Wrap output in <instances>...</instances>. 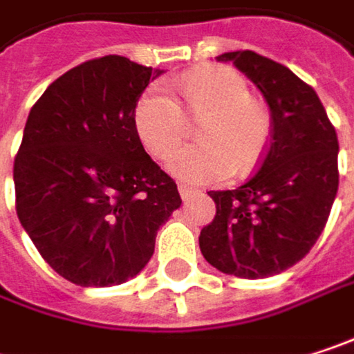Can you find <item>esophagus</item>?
I'll use <instances>...</instances> for the list:
<instances>
[{
    "mask_svg": "<svg viewBox=\"0 0 354 354\" xmlns=\"http://www.w3.org/2000/svg\"><path fill=\"white\" fill-rule=\"evenodd\" d=\"M178 192H180V196L182 198H190L192 194H196L198 190L196 188H192V186H188V184H178Z\"/></svg>",
    "mask_w": 354,
    "mask_h": 354,
    "instance_id": "1",
    "label": "esophagus"
}]
</instances>
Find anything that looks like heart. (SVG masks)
<instances>
[{"label": "heart", "instance_id": "b5f03b06", "mask_svg": "<svg viewBox=\"0 0 354 354\" xmlns=\"http://www.w3.org/2000/svg\"><path fill=\"white\" fill-rule=\"evenodd\" d=\"M180 88L188 112L201 122L203 143L176 151L168 170L184 182L213 184L234 174H250L266 153L270 114L250 96L248 82L230 67H205L186 73ZM135 129L156 158H168L184 141L188 120L184 108L162 86H151L135 106Z\"/></svg>", "mask_w": 354, "mask_h": 354}]
</instances>
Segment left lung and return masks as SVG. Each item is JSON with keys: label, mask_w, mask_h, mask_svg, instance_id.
Instances as JSON below:
<instances>
[{"label": "left lung", "mask_w": 354, "mask_h": 354, "mask_svg": "<svg viewBox=\"0 0 354 354\" xmlns=\"http://www.w3.org/2000/svg\"><path fill=\"white\" fill-rule=\"evenodd\" d=\"M270 108V145L234 190H211L215 219L203 227L205 260L225 274L266 279L297 264L319 238L338 190V139L312 86L254 50L223 53Z\"/></svg>", "instance_id": "left-lung-1"}]
</instances>
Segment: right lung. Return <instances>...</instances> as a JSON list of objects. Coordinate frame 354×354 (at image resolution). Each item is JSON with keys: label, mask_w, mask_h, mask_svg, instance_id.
I'll return each instance as SVG.
<instances>
[{"label": "right lung", "mask_w": 354, "mask_h": 354, "mask_svg": "<svg viewBox=\"0 0 354 354\" xmlns=\"http://www.w3.org/2000/svg\"><path fill=\"white\" fill-rule=\"evenodd\" d=\"M162 73L118 55L92 59L28 114L14 160L18 219L48 266L80 287L139 274L182 205L135 129L137 100Z\"/></svg>", "instance_id": "add662e5"}]
</instances>
